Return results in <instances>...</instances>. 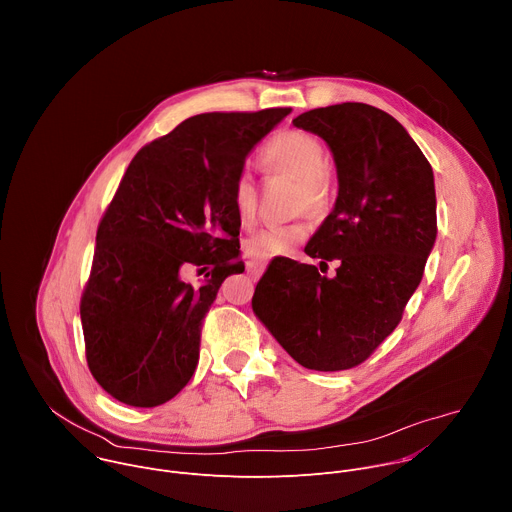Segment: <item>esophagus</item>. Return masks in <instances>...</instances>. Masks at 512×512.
<instances>
[{"label":"esophagus","mask_w":512,"mask_h":512,"mask_svg":"<svg viewBox=\"0 0 512 512\" xmlns=\"http://www.w3.org/2000/svg\"><path fill=\"white\" fill-rule=\"evenodd\" d=\"M247 271L251 277H259L263 273V263L259 261H247Z\"/></svg>","instance_id":"esophagus-1"}]
</instances>
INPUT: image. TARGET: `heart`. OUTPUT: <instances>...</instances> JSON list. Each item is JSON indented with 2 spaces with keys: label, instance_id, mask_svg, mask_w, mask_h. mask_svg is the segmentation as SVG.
Segmentation results:
<instances>
[{
  "label": "heart",
  "instance_id": "heart-1",
  "mask_svg": "<svg viewBox=\"0 0 512 512\" xmlns=\"http://www.w3.org/2000/svg\"><path fill=\"white\" fill-rule=\"evenodd\" d=\"M259 162L267 172H281L300 182L298 206L320 208L326 202L328 156L320 139L306 131L287 129L275 133L259 152ZM231 206L243 227H251L257 216V188L249 172H239L231 184ZM308 225L294 221L269 225L247 239L245 251L257 261H269L306 241Z\"/></svg>",
  "mask_w": 512,
  "mask_h": 512
}]
</instances>
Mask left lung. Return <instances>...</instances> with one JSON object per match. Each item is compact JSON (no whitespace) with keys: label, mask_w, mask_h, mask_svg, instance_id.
I'll return each mask as SVG.
<instances>
[{"label":"left lung","mask_w":512,"mask_h":512,"mask_svg":"<svg viewBox=\"0 0 512 512\" xmlns=\"http://www.w3.org/2000/svg\"><path fill=\"white\" fill-rule=\"evenodd\" d=\"M294 125L334 156L338 196L306 245L336 275L287 257L259 279L253 312L312 371H346L397 328L437 235L433 170L407 129L364 103L306 111Z\"/></svg>","instance_id":"obj_1"}]
</instances>
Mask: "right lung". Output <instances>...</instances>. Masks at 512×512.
I'll use <instances>...</instances> for the list:
<instances>
[{
	"instance_id": "right-lung-1",
	"label": "right lung",
	"mask_w": 512,
	"mask_h": 512,
	"mask_svg": "<svg viewBox=\"0 0 512 512\" xmlns=\"http://www.w3.org/2000/svg\"><path fill=\"white\" fill-rule=\"evenodd\" d=\"M289 111L194 115L131 160L81 298L89 369L117 401L156 407L192 379L218 287L245 271L231 184ZM188 266H212L211 279L192 288L181 279Z\"/></svg>"
}]
</instances>
